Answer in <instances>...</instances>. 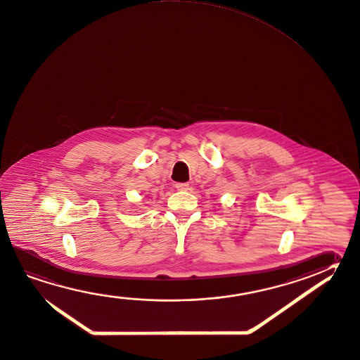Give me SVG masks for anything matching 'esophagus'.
<instances>
[{
    "label": "esophagus",
    "mask_w": 360,
    "mask_h": 360,
    "mask_svg": "<svg viewBox=\"0 0 360 360\" xmlns=\"http://www.w3.org/2000/svg\"><path fill=\"white\" fill-rule=\"evenodd\" d=\"M188 187V183H176V188H177L178 191H187Z\"/></svg>",
    "instance_id": "34e87169"
}]
</instances>
